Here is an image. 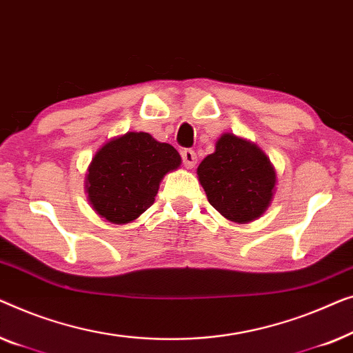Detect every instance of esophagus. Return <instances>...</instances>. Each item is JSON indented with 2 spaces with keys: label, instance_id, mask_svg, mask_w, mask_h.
Wrapping results in <instances>:
<instances>
[{
  "label": "esophagus",
  "instance_id": "esophagus-1",
  "mask_svg": "<svg viewBox=\"0 0 353 353\" xmlns=\"http://www.w3.org/2000/svg\"><path fill=\"white\" fill-rule=\"evenodd\" d=\"M182 163L183 166L187 168V170H192V168H195L196 165V153L192 150V148H185V150H182Z\"/></svg>",
  "mask_w": 353,
  "mask_h": 353
}]
</instances>
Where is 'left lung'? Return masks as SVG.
Returning <instances> with one entry per match:
<instances>
[{
  "instance_id": "obj_1",
  "label": "left lung",
  "mask_w": 353,
  "mask_h": 353,
  "mask_svg": "<svg viewBox=\"0 0 353 353\" xmlns=\"http://www.w3.org/2000/svg\"><path fill=\"white\" fill-rule=\"evenodd\" d=\"M196 174L211 206L238 224L261 217L274 198L276 174L270 160L256 143L233 134H222Z\"/></svg>"
}]
</instances>
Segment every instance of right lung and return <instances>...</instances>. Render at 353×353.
Returning a JSON list of instances; mask_svg holds the SVG:
<instances>
[{
  "mask_svg": "<svg viewBox=\"0 0 353 353\" xmlns=\"http://www.w3.org/2000/svg\"><path fill=\"white\" fill-rule=\"evenodd\" d=\"M181 161L170 143L148 132H126L94 155L86 174L88 200L103 219L128 224L153 205L161 179Z\"/></svg>",
  "mask_w": 353,
  "mask_h": 353,
  "instance_id": "add662e5",
  "label": "right lung"
}]
</instances>
